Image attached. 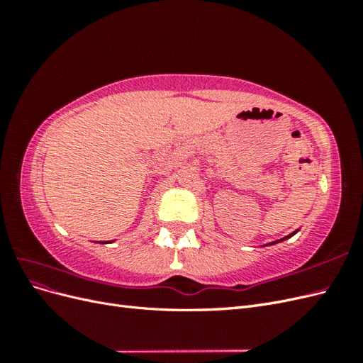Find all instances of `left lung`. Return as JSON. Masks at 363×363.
<instances>
[{
	"mask_svg": "<svg viewBox=\"0 0 363 363\" xmlns=\"http://www.w3.org/2000/svg\"><path fill=\"white\" fill-rule=\"evenodd\" d=\"M300 230V228H298ZM298 230H295V232H292L291 235H288V236H284V238H281V239H277V240H274V242H269V244H265L263 247H268V245H276V244H279V242H283V240H286V239H289V238H292L296 232H298Z\"/></svg>",
	"mask_w": 363,
	"mask_h": 363,
	"instance_id": "obj_1",
	"label": "left lung"
}]
</instances>
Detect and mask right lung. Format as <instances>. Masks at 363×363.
I'll use <instances>...</instances> for the list:
<instances>
[{"label": "right lung", "mask_w": 363, "mask_h": 363, "mask_svg": "<svg viewBox=\"0 0 363 363\" xmlns=\"http://www.w3.org/2000/svg\"><path fill=\"white\" fill-rule=\"evenodd\" d=\"M100 244H106V242H100Z\"/></svg>", "instance_id": "add662e5"}]
</instances>
